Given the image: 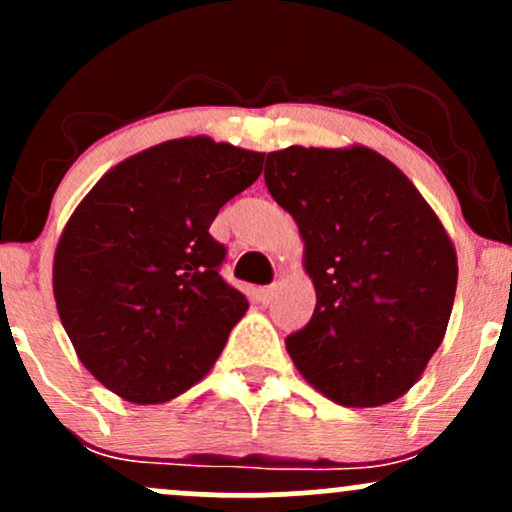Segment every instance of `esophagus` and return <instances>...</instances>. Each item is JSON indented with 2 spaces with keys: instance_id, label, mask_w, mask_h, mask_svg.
Segmentation results:
<instances>
[{
  "instance_id": "obj_1",
  "label": "esophagus",
  "mask_w": 512,
  "mask_h": 512,
  "mask_svg": "<svg viewBox=\"0 0 512 512\" xmlns=\"http://www.w3.org/2000/svg\"><path fill=\"white\" fill-rule=\"evenodd\" d=\"M276 296V286H262L260 291H257V298H260V303L267 305L269 301H274Z\"/></svg>"
}]
</instances>
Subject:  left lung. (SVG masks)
Returning a JSON list of instances; mask_svg holds the SVG:
<instances>
[{"label": "left lung", "instance_id": "1", "mask_svg": "<svg viewBox=\"0 0 512 512\" xmlns=\"http://www.w3.org/2000/svg\"><path fill=\"white\" fill-rule=\"evenodd\" d=\"M264 182L298 223L315 313L286 339L298 373L344 407L395 402L443 342L457 252L414 182L378 151L289 146Z\"/></svg>", "mask_w": 512, "mask_h": 512}]
</instances>
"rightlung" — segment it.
Returning <instances> with one entry per match:
<instances>
[{
	"mask_svg": "<svg viewBox=\"0 0 512 512\" xmlns=\"http://www.w3.org/2000/svg\"><path fill=\"white\" fill-rule=\"evenodd\" d=\"M264 154L209 137L156 144L110 168L69 216L52 264L64 332L88 373L161 404L209 373L248 298L221 279L209 236Z\"/></svg>",
	"mask_w": 512,
	"mask_h": 512,
	"instance_id": "right-lung-1",
	"label": "right lung"
}]
</instances>
